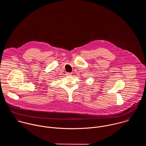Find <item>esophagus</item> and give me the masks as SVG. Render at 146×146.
<instances>
[{
	"label": "esophagus",
	"instance_id": "1",
	"mask_svg": "<svg viewBox=\"0 0 146 146\" xmlns=\"http://www.w3.org/2000/svg\"><path fill=\"white\" fill-rule=\"evenodd\" d=\"M67 76H71L72 75V74L71 73H70V72H68V73H67Z\"/></svg>",
	"mask_w": 146,
	"mask_h": 146
}]
</instances>
